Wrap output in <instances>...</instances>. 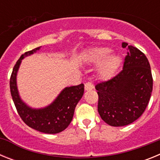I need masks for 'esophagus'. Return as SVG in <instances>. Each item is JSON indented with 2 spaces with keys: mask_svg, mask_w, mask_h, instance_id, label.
I'll use <instances>...</instances> for the list:
<instances>
[{
  "mask_svg": "<svg viewBox=\"0 0 160 160\" xmlns=\"http://www.w3.org/2000/svg\"><path fill=\"white\" fill-rule=\"evenodd\" d=\"M94 85L92 84L91 82H87L86 84H85V90H94Z\"/></svg>",
  "mask_w": 160,
  "mask_h": 160,
  "instance_id": "esophagus-1",
  "label": "esophagus"
}]
</instances>
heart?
<instances>
[{"label":"heart","instance_id":"heart-1","mask_svg":"<svg viewBox=\"0 0 160 160\" xmlns=\"http://www.w3.org/2000/svg\"><path fill=\"white\" fill-rule=\"evenodd\" d=\"M111 49L109 48H97L89 53L88 60L92 63L102 64L98 70V76L103 80H108L117 71L122 63L121 57L118 54H111Z\"/></svg>","mask_w":160,"mask_h":160}]
</instances>
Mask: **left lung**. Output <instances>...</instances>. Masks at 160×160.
<instances>
[{
    "label": "left lung",
    "mask_w": 160,
    "mask_h": 160,
    "mask_svg": "<svg viewBox=\"0 0 160 160\" xmlns=\"http://www.w3.org/2000/svg\"><path fill=\"white\" fill-rule=\"evenodd\" d=\"M122 47L128 48L122 71L95 87L98 111L112 127L127 126L138 119L148 106L153 87L151 66L144 53L126 42Z\"/></svg>",
    "instance_id": "obj_1"
}]
</instances>
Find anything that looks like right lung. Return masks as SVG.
<instances>
[{"label":"right lung","mask_w":160,"mask_h":160,"mask_svg":"<svg viewBox=\"0 0 160 160\" xmlns=\"http://www.w3.org/2000/svg\"><path fill=\"white\" fill-rule=\"evenodd\" d=\"M42 46L21 56L12 70L10 78V92L17 111L26 125L46 134H57L64 131L73 119L78 102L84 94V85L65 87L50 104L40 108L29 107L20 96L17 77L25 58L39 51Z\"/></svg>","instance_id":"1"}]
</instances>
